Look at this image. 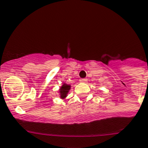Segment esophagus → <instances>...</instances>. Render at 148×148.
<instances>
[{
  "mask_svg": "<svg viewBox=\"0 0 148 148\" xmlns=\"http://www.w3.org/2000/svg\"><path fill=\"white\" fill-rule=\"evenodd\" d=\"M79 81H80L81 82H87V79H85V78L80 79H79Z\"/></svg>",
  "mask_w": 148,
  "mask_h": 148,
  "instance_id": "esophagus-1",
  "label": "esophagus"
}]
</instances>
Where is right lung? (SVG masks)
Wrapping results in <instances>:
<instances>
[{"instance_id": "add662e5", "label": "right lung", "mask_w": 148, "mask_h": 148, "mask_svg": "<svg viewBox=\"0 0 148 148\" xmlns=\"http://www.w3.org/2000/svg\"><path fill=\"white\" fill-rule=\"evenodd\" d=\"M70 87H71L70 85H66V84H64V85H63V86L60 88V97H61L62 99H64V98L66 97L68 92H69V90H70Z\"/></svg>"}]
</instances>
